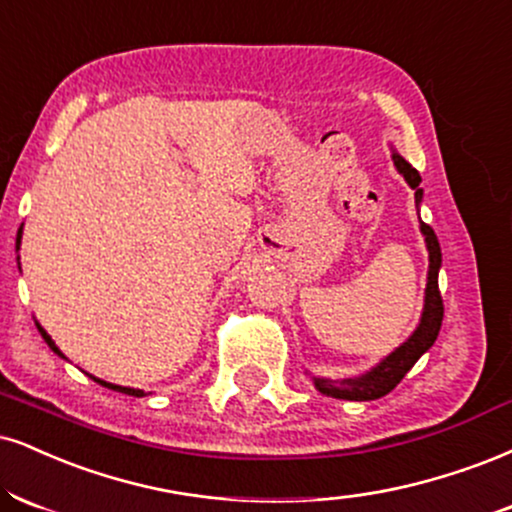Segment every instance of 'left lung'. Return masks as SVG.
<instances>
[{"mask_svg": "<svg viewBox=\"0 0 512 512\" xmlns=\"http://www.w3.org/2000/svg\"><path fill=\"white\" fill-rule=\"evenodd\" d=\"M393 164H396L398 174L408 181V186L415 190V202L417 212H420L422 205V176L420 171L415 169L410 162H405L403 157L393 150ZM420 231L424 236V243H427L429 252V272H427V288H424V307L422 317L417 329L408 336V341H403L400 346L379 360L372 369H367L365 374H357V377H343V379H326V377H315L310 374L315 389L322 393V396L331 398H343V400H377L386 393L396 389L400 379L410 372L412 365H415L420 357L427 353L429 348L434 346L436 336H439L441 319H443V303L439 293V269H441V245L439 238L432 226H427L420 219Z\"/></svg>", "mask_w": 512, "mask_h": 512, "instance_id": "obj_1", "label": "left lung"}]
</instances>
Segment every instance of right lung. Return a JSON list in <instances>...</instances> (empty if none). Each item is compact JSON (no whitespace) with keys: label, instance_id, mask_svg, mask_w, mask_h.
<instances>
[{"label":"right lung","instance_id":"1","mask_svg":"<svg viewBox=\"0 0 512 512\" xmlns=\"http://www.w3.org/2000/svg\"><path fill=\"white\" fill-rule=\"evenodd\" d=\"M21 233H23V229H21V231H18V238H16V250H21ZM18 260H21V257H18ZM35 324H38V322H35ZM38 331H40V334H42V338H45V343H47V346H49V348H52V350H54V353H57L59 357H64V360H66V355H64V353H61V350L57 348V343H54V341H52V336H49V334H47V331H45V329H42V326H40V324H38ZM88 377H90L92 381H97V384H100V386H104V389H112V391L126 393V396H135V398H143V396H145V391H143V389H128V386H119V384H109V381H102V379L92 377V374H88Z\"/></svg>","mask_w":512,"mask_h":512}]
</instances>
